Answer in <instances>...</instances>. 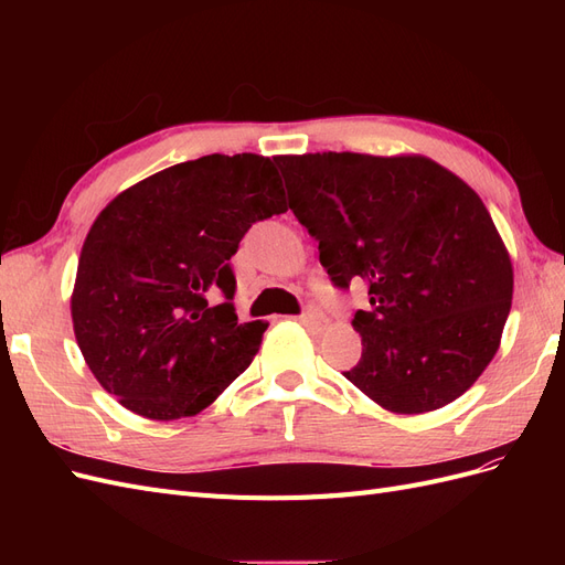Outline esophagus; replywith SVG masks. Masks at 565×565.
<instances>
[{"label":"esophagus","mask_w":565,"mask_h":565,"mask_svg":"<svg viewBox=\"0 0 565 565\" xmlns=\"http://www.w3.org/2000/svg\"><path fill=\"white\" fill-rule=\"evenodd\" d=\"M299 320L303 324H309V328H324V324H328V318L322 316V311L318 309V306H306V309L299 316Z\"/></svg>","instance_id":"obj_1"}]
</instances>
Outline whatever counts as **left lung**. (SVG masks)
Returning <instances> with one entry per match:
<instances>
[{"label": "left lung", "mask_w": 565, "mask_h": 565, "mask_svg": "<svg viewBox=\"0 0 565 565\" xmlns=\"http://www.w3.org/2000/svg\"><path fill=\"white\" fill-rule=\"evenodd\" d=\"M273 162L332 285L367 289L370 306L351 320L363 355L344 377L398 415L459 398L498 351L514 292L481 198L426 158L309 152Z\"/></svg>", "instance_id": "1"}]
</instances>
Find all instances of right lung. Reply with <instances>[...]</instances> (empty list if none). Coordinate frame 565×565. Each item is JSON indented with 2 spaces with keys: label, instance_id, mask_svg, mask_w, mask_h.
I'll return each instance as SVG.
<instances>
[{
  "label": "right lung",
  "instance_id": "1",
  "mask_svg": "<svg viewBox=\"0 0 565 565\" xmlns=\"http://www.w3.org/2000/svg\"><path fill=\"white\" fill-rule=\"evenodd\" d=\"M287 212L268 158L204 156L119 193L84 241L73 324L94 377L131 413L193 417L249 367L266 322H237L231 256Z\"/></svg>",
  "mask_w": 565,
  "mask_h": 565
}]
</instances>
